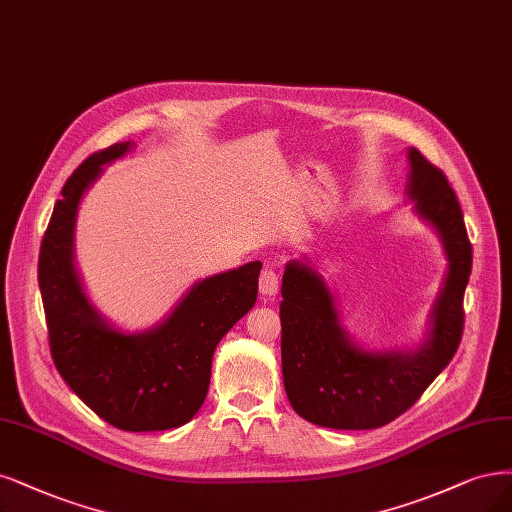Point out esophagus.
I'll return each mask as SVG.
<instances>
[{"label": "esophagus", "mask_w": 512, "mask_h": 512, "mask_svg": "<svg viewBox=\"0 0 512 512\" xmlns=\"http://www.w3.org/2000/svg\"><path fill=\"white\" fill-rule=\"evenodd\" d=\"M258 288L264 296H273L279 288V275L275 269L271 267H264L262 273H260V279H258Z\"/></svg>", "instance_id": "esophagus-1"}]
</instances>
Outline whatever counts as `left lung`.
I'll return each mask as SVG.
<instances>
[{"mask_svg": "<svg viewBox=\"0 0 512 512\" xmlns=\"http://www.w3.org/2000/svg\"><path fill=\"white\" fill-rule=\"evenodd\" d=\"M415 211L445 245L449 271L432 307L428 341L417 351H368L349 339L322 275L290 260L279 305L281 373L292 409L315 426L373 430L390 424L419 400L462 341L464 292L472 245L447 175L419 150H409Z\"/></svg>", "mask_w": 512, "mask_h": 512, "instance_id": "left-lung-1", "label": "left lung"}]
</instances>
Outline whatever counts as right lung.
Returning <instances> with one entry per match:
<instances>
[{"instance_id":"1","label":"right lung","mask_w":512,"mask_h":512,"mask_svg":"<svg viewBox=\"0 0 512 512\" xmlns=\"http://www.w3.org/2000/svg\"><path fill=\"white\" fill-rule=\"evenodd\" d=\"M131 148L99 150L69 175L42 239L38 281L52 362L65 383L110 426L156 432L184 426L201 409L216 345L254 307L262 262L199 281L152 330L127 334L105 322L74 267V226L101 167Z\"/></svg>"}]
</instances>
